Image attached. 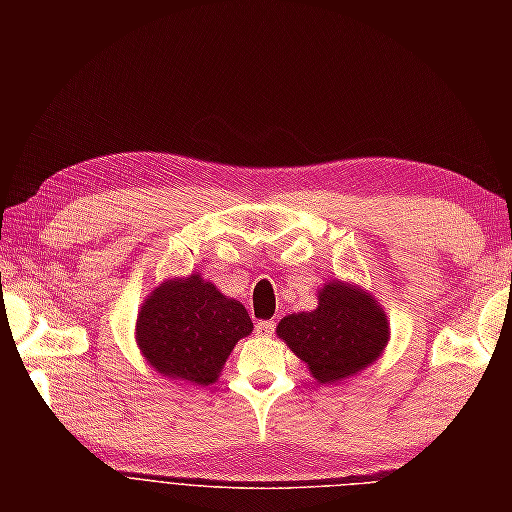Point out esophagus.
I'll list each match as a JSON object with an SVG mask.
<instances>
[{"mask_svg":"<svg viewBox=\"0 0 512 512\" xmlns=\"http://www.w3.org/2000/svg\"><path fill=\"white\" fill-rule=\"evenodd\" d=\"M255 332H257V336H273L275 323L273 320H262V323L255 325Z\"/></svg>","mask_w":512,"mask_h":512,"instance_id":"obj_1","label":"esophagus"}]
</instances>
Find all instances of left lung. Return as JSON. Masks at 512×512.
<instances>
[{
	"instance_id": "1",
	"label": "left lung",
	"mask_w": 512,
	"mask_h": 512,
	"mask_svg": "<svg viewBox=\"0 0 512 512\" xmlns=\"http://www.w3.org/2000/svg\"><path fill=\"white\" fill-rule=\"evenodd\" d=\"M316 298V309L284 316L275 332L318 384L339 386L384 354L391 323L377 298L354 282L329 280Z\"/></svg>"
}]
</instances>
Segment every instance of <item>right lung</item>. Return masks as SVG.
Masks as SVG:
<instances>
[{"label":"right lung","mask_w":512,"mask_h":512,"mask_svg":"<svg viewBox=\"0 0 512 512\" xmlns=\"http://www.w3.org/2000/svg\"><path fill=\"white\" fill-rule=\"evenodd\" d=\"M253 332L246 307L201 273L169 277L144 298L135 343L146 363L178 386L205 388L235 345Z\"/></svg>","instance_id":"add662e5"}]
</instances>
